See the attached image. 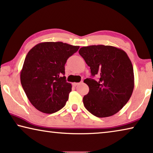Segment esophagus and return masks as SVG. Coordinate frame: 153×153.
<instances>
[{
	"label": "esophagus",
	"instance_id": "34e87169",
	"mask_svg": "<svg viewBox=\"0 0 153 153\" xmlns=\"http://www.w3.org/2000/svg\"><path fill=\"white\" fill-rule=\"evenodd\" d=\"M79 84H80V83H78V82H74V83H73V86H76L77 85H79Z\"/></svg>",
	"mask_w": 153,
	"mask_h": 153
}]
</instances>
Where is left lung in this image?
Segmentation results:
<instances>
[{
	"mask_svg": "<svg viewBox=\"0 0 153 153\" xmlns=\"http://www.w3.org/2000/svg\"><path fill=\"white\" fill-rule=\"evenodd\" d=\"M79 54L98 80L86 78L89 87L84 96V107L99 118L108 117L119 111L129 100L134 88L131 61L124 50L111 45L82 47Z\"/></svg>",
	"mask_w": 153,
	"mask_h": 153,
	"instance_id": "left-lung-1",
	"label": "left lung"
}]
</instances>
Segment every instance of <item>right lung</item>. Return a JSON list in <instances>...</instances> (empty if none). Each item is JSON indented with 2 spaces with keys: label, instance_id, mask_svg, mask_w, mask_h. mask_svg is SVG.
<instances>
[{
  "label": "right lung",
  "instance_id": "right-lung-1",
  "mask_svg": "<svg viewBox=\"0 0 153 153\" xmlns=\"http://www.w3.org/2000/svg\"><path fill=\"white\" fill-rule=\"evenodd\" d=\"M79 48L62 42H42L28 52L20 81L28 100L39 111L52 114L65 105L72 86L64 76L65 65Z\"/></svg>",
  "mask_w": 153,
  "mask_h": 153
}]
</instances>
